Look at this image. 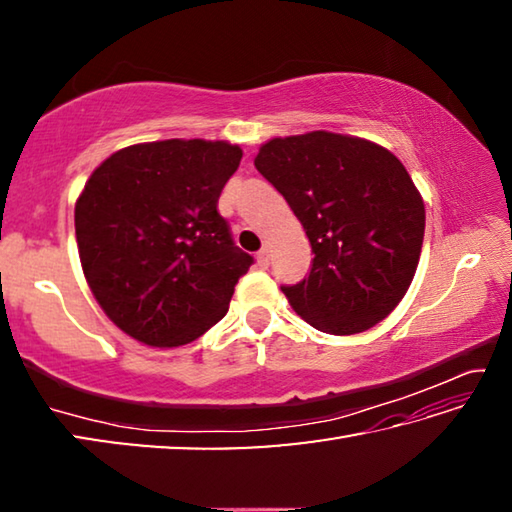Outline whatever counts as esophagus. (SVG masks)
Instances as JSON below:
<instances>
[{"instance_id": "1", "label": "esophagus", "mask_w": 512, "mask_h": 512, "mask_svg": "<svg viewBox=\"0 0 512 512\" xmlns=\"http://www.w3.org/2000/svg\"><path fill=\"white\" fill-rule=\"evenodd\" d=\"M268 259H271V255H268V248H262L257 253V264L262 266V268H266L268 266Z\"/></svg>"}]
</instances>
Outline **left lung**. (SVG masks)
Instances as JSON below:
<instances>
[{
    "mask_svg": "<svg viewBox=\"0 0 512 512\" xmlns=\"http://www.w3.org/2000/svg\"><path fill=\"white\" fill-rule=\"evenodd\" d=\"M255 167L287 198L314 250L309 275L282 287L320 332L381 323L409 291L424 239V201L395 155L329 131L271 137Z\"/></svg>",
    "mask_w": 512,
    "mask_h": 512,
    "instance_id": "8db88e82",
    "label": "left lung"
}]
</instances>
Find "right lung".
<instances>
[{
  "instance_id": "add662e5",
  "label": "right lung",
  "mask_w": 512,
  "mask_h": 512,
  "mask_svg": "<svg viewBox=\"0 0 512 512\" xmlns=\"http://www.w3.org/2000/svg\"><path fill=\"white\" fill-rule=\"evenodd\" d=\"M225 140L131 144L103 160L76 198L81 268L121 332L151 348L196 341L228 311L253 257L216 212L241 162Z\"/></svg>"
}]
</instances>
